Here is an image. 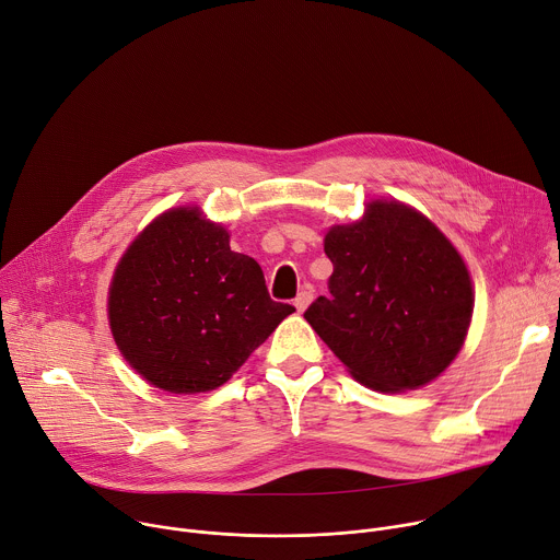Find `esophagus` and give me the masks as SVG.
<instances>
[{
  "label": "esophagus",
  "mask_w": 560,
  "mask_h": 560,
  "mask_svg": "<svg viewBox=\"0 0 560 560\" xmlns=\"http://www.w3.org/2000/svg\"><path fill=\"white\" fill-rule=\"evenodd\" d=\"M312 300H314V291H312V289H304V291H300V293L295 295L293 304H295L298 312H304V308L308 306V302H312Z\"/></svg>",
  "instance_id": "esophagus-1"
}]
</instances>
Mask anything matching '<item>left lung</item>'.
Listing matches in <instances>:
<instances>
[{
    "label": "left lung",
    "instance_id": "left-lung-1",
    "mask_svg": "<svg viewBox=\"0 0 560 560\" xmlns=\"http://www.w3.org/2000/svg\"><path fill=\"white\" fill-rule=\"evenodd\" d=\"M329 295L306 323L349 369L381 392L431 383L460 351L474 312L471 280L452 242L400 202H371L355 224L331 226Z\"/></svg>",
    "mask_w": 560,
    "mask_h": 560
}]
</instances>
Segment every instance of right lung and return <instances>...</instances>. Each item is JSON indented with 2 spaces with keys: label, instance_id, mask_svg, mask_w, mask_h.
<instances>
[{
  "label": "right lung",
  "instance_id": "1",
  "mask_svg": "<svg viewBox=\"0 0 560 560\" xmlns=\"http://www.w3.org/2000/svg\"><path fill=\"white\" fill-rule=\"evenodd\" d=\"M293 312L271 300L260 265L231 252L229 233L196 209L151 222L124 254L108 293L121 355L171 394L224 385Z\"/></svg>",
  "mask_w": 560,
  "mask_h": 560
}]
</instances>
